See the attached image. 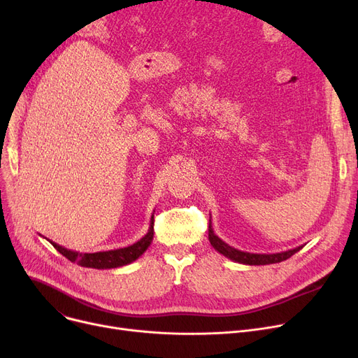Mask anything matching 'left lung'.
<instances>
[{
    "label": "left lung",
    "mask_w": 358,
    "mask_h": 358,
    "mask_svg": "<svg viewBox=\"0 0 358 358\" xmlns=\"http://www.w3.org/2000/svg\"><path fill=\"white\" fill-rule=\"evenodd\" d=\"M209 241L212 243V247L220 252L222 255L228 257L229 259L239 262V264H245V266H267V264H275V262H281L292 255H294L297 251L303 248V245L296 247L293 250L287 251H281L275 254H252V252H245V251H239L231 245H228L227 242L222 241L213 231L212 228V220L209 222Z\"/></svg>",
    "instance_id": "8db88e82"
}]
</instances>
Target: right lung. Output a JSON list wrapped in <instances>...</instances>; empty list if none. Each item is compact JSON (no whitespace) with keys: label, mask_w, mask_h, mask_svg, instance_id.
<instances>
[{"label":"right lung","mask_w":358,"mask_h":358,"mask_svg":"<svg viewBox=\"0 0 358 358\" xmlns=\"http://www.w3.org/2000/svg\"><path fill=\"white\" fill-rule=\"evenodd\" d=\"M154 239V215L150 216L149 222V229L143 238H141L134 245L119 248V250H110V251H100V252H92V254H83L77 251L66 250L58 243L49 241L52 245L59 251L64 257H66L71 262H77L81 267L87 268H97V270H107V268H117L123 267L138 259L150 245V242Z\"/></svg>","instance_id":"1"}]
</instances>
